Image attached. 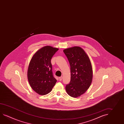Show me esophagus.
I'll return each mask as SVG.
<instances>
[{"instance_id": "1", "label": "esophagus", "mask_w": 124, "mask_h": 124, "mask_svg": "<svg viewBox=\"0 0 124 124\" xmlns=\"http://www.w3.org/2000/svg\"><path fill=\"white\" fill-rule=\"evenodd\" d=\"M62 78H63V77H59V80H60V81H61V80H62Z\"/></svg>"}]
</instances>
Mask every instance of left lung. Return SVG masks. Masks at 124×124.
<instances>
[{
	"instance_id": "obj_1",
	"label": "left lung",
	"mask_w": 124,
	"mask_h": 124,
	"mask_svg": "<svg viewBox=\"0 0 124 124\" xmlns=\"http://www.w3.org/2000/svg\"><path fill=\"white\" fill-rule=\"evenodd\" d=\"M70 65L71 80L65 87L67 93L78 97L85 93L92 82L93 72L88 55L81 47L75 46L63 50Z\"/></svg>"
}]
</instances>
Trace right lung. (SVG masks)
<instances>
[{"instance_id": "1", "label": "right lung", "mask_w": 124, "mask_h": 124, "mask_svg": "<svg viewBox=\"0 0 124 124\" xmlns=\"http://www.w3.org/2000/svg\"><path fill=\"white\" fill-rule=\"evenodd\" d=\"M58 50L51 46H44L38 50L31 60L28 80L31 88L39 95L48 93L57 81L53 75L51 60Z\"/></svg>"}]
</instances>
